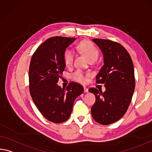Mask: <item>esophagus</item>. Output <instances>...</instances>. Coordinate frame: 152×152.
<instances>
[{"label":"esophagus","instance_id":"34e87169","mask_svg":"<svg viewBox=\"0 0 152 152\" xmlns=\"http://www.w3.org/2000/svg\"><path fill=\"white\" fill-rule=\"evenodd\" d=\"M84 91H85V93H88V88L85 87V86H84Z\"/></svg>","mask_w":152,"mask_h":152}]
</instances>
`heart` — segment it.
<instances>
[{"mask_svg":"<svg viewBox=\"0 0 152 152\" xmlns=\"http://www.w3.org/2000/svg\"><path fill=\"white\" fill-rule=\"evenodd\" d=\"M78 49L89 61H95L97 59L99 51L92 42L89 41V40H84L78 45ZM74 58V53L73 50L72 49L66 50L64 55L65 64L67 66H71L73 63ZM87 76L88 74H85V72L80 70H77L72 74V78L74 80L78 82V83H85L87 80Z\"/></svg>","mask_w":152,"mask_h":152,"instance_id":"1","label":"heart"}]
</instances>
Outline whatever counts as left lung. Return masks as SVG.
Wrapping results in <instances>:
<instances>
[{"mask_svg": "<svg viewBox=\"0 0 152 152\" xmlns=\"http://www.w3.org/2000/svg\"><path fill=\"white\" fill-rule=\"evenodd\" d=\"M103 55V66L96 76V83H103L102 93L91 88L95 96L91 107L93 119L101 124L108 125L123 116L131 103L134 87V67L131 57L124 47L110 40L94 38Z\"/></svg>", "mask_w": 152, "mask_h": 152, "instance_id": "left-lung-1", "label": "left lung"}]
</instances>
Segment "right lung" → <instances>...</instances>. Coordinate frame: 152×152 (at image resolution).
Returning <instances> with one entry per match:
<instances>
[{"label":"right lung","instance_id":"obj_1","mask_svg":"<svg viewBox=\"0 0 152 152\" xmlns=\"http://www.w3.org/2000/svg\"><path fill=\"white\" fill-rule=\"evenodd\" d=\"M76 38H49L36 50L29 68L30 92L34 103L46 119L61 123L70 116L74 100L83 93V86L70 83L66 88L57 85L66 64V48Z\"/></svg>","mask_w":152,"mask_h":152}]
</instances>
